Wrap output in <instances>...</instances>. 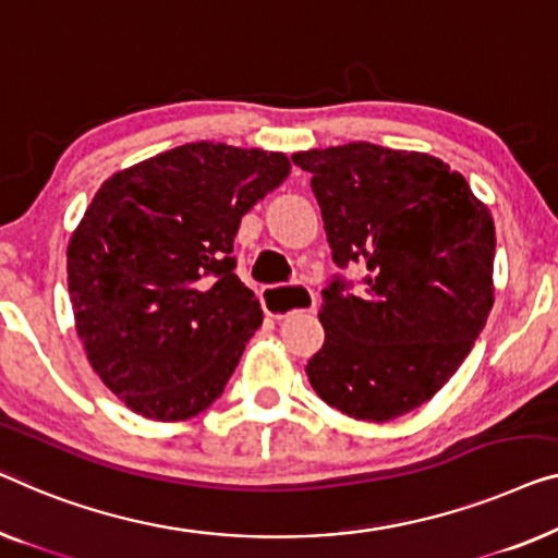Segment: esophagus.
Instances as JSON below:
<instances>
[{"instance_id": "obj_1", "label": "esophagus", "mask_w": 558, "mask_h": 558, "mask_svg": "<svg viewBox=\"0 0 558 558\" xmlns=\"http://www.w3.org/2000/svg\"><path fill=\"white\" fill-rule=\"evenodd\" d=\"M264 312L271 317L284 319L294 312H312L317 306V296L310 287L292 284V287H269L262 292Z\"/></svg>"}]
</instances>
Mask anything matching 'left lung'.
Listing matches in <instances>:
<instances>
[{"mask_svg": "<svg viewBox=\"0 0 558 558\" xmlns=\"http://www.w3.org/2000/svg\"><path fill=\"white\" fill-rule=\"evenodd\" d=\"M312 175L332 262L362 264L365 292L322 289L325 344L306 375L327 405L387 423L433 398L494 306L496 229L448 163L375 143L294 153Z\"/></svg>", "mask_w": 558, "mask_h": 558, "instance_id": "left-lung-1", "label": "left lung"}]
</instances>
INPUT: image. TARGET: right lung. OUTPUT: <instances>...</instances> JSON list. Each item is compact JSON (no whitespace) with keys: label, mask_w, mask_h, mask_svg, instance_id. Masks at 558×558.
Here are the masks:
<instances>
[{"label":"right lung","mask_w":558,"mask_h":558,"mask_svg":"<svg viewBox=\"0 0 558 558\" xmlns=\"http://www.w3.org/2000/svg\"><path fill=\"white\" fill-rule=\"evenodd\" d=\"M284 153L185 143L100 185L68 246L77 337L133 413L189 420L221 398L262 306L233 269L241 216Z\"/></svg>","instance_id":"1"}]
</instances>
